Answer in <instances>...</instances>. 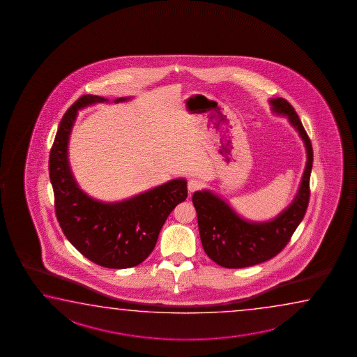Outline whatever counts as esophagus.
<instances>
[{"instance_id":"1","label":"esophagus","mask_w":357,"mask_h":357,"mask_svg":"<svg viewBox=\"0 0 357 357\" xmlns=\"http://www.w3.org/2000/svg\"><path fill=\"white\" fill-rule=\"evenodd\" d=\"M201 186H202V183H201L199 180H195V178H192V180H188V188L190 194H192L195 191L199 190Z\"/></svg>"}]
</instances>
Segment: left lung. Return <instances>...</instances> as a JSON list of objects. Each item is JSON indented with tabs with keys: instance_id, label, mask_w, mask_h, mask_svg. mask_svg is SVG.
<instances>
[{
	"instance_id": "8db88e82",
	"label": "left lung",
	"mask_w": 357,
	"mask_h": 357,
	"mask_svg": "<svg viewBox=\"0 0 357 357\" xmlns=\"http://www.w3.org/2000/svg\"><path fill=\"white\" fill-rule=\"evenodd\" d=\"M272 114L287 117L306 150V165L296 195L290 205L268 221L242 218L221 196L210 190L192 195L197 212L199 237L207 256L220 266L242 268L270 260L290 241L303 221L310 199V176L312 169V146L296 111L284 98L268 100Z\"/></svg>"
}]
</instances>
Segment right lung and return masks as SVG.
<instances>
[{
    "label": "right lung",
    "instance_id": "1",
    "mask_svg": "<svg viewBox=\"0 0 357 357\" xmlns=\"http://www.w3.org/2000/svg\"><path fill=\"white\" fill-rule=\"evenodd\" d=\"M132 97H120L125 102ZM109 100L79 97L62 117L50 152V180L54 210L67 240L89 260L107 268H128L145 261L171 211L188 197L186 178H175L135 195L105 202L79 188L68 161V141L79 109Z\"/></svg>",
    "mask_w": 357,
    "mask_h": 357
}]
</instances>
